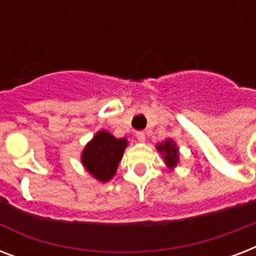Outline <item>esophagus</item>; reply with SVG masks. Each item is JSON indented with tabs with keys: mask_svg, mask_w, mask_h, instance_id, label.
<instances>
[{
	"mask_svg": "<svg viewBox=\"0 0 256 256\" xmlns=\"http://www.w3.org/2000/svg\"><path fill=\"white\" fill-rule=\"evenodd\" d=\"M136 136L140 142H144V140H146V134H144V132H136Z\"/></svg>",
	"mask_w": 256,
	"mask_h": 256,
	"instance_id": "esophagus-1",
	"label": "esophagus"
}]
</instances>
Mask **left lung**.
<instances>
[{"mask_svg": "<svg viewBox=\"0 0 256 256\" xmlns=\"http://www.w3.org/2000/svg\"><path fill=\"white\" fill-rule=\"evenodd\" d=\"M156 150L160 152V156H164V160L166 166L170 170H174L179 164V148L176 146V142L172 140H164L156 146Z\"/></svg>", "mask_w": 256, "mask_h": 256, "instance_id": "1", "label": "left lung"}]
</instances>
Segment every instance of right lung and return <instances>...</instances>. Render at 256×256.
Wrapping results in <instances>:
<instances>
[{
	"mask_svg": "<svg viewBox=\"0 0 256 256\" xmlns=\"http://www.w3.org/2000/svg\"><path fill=\"white\" fill-rule=\"evenodd\" d=\"M128 144L126 138L118 140L112 132L100 130L82 150V164L92 178L102 183L108 182L116 175Z\"/></svg>",
	"mask_w": 256,
	"mask_h": 256,
	"instance_id": "add662e5",
	"label": "right lung"
}]
</instances>
